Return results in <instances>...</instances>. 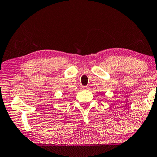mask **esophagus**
Instances as JSON below:
<instances>
[{"mask_svg":"<svg viewBox=\"0 0 157 157\" xmlns=\"http://www.w3.org/2000/svg\"><path fill=\"white\" fill-rule=\"evenodd\" d=\"M88 89H89V87H86V86H85V87H82V90H88Z\"/></svg>","mask_w":157,"mask_h":157,"instance_id":"1","label":"esophagus"}]
</instances>
